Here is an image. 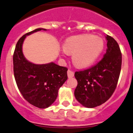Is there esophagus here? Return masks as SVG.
<instances>
[{
    "instance_id": "34e87169",
    "label": "esophagus",
    "mask_w": 133,
    "mask_h": 133,
    "mask_svg": "<svg viewBox=\"0 0 133 133\" xmlns=\"http://www.w3.org/2000/svg\"><path fill=\"white\" fill-rule=\"evenodd\" d=\"M68 76L69 78L73 77V76H74V72L69 69V70L68 71Z\"/></svg>"
}]
</instances>
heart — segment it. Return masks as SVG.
<instances>
[{
	"instance_id": "1",
	"label": "heart",
	"mask_w": 133,
	"mask_h": 133,
	"mask_svg": "<svg viewBox=\"0 0 133 133\" xmlns=\"http://www.w3.org/2000/svg\"><path fill=\"white\" fill-rule=\"evenodd\" d=\"M104 48L103 40L91 35L73 36L64 42L63 49L72 55L76 66L85 68L92 64L100 56Z\"/></svg>"
}]
</instances>
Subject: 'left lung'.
<instances>
[{"instance_id":"left-lung-1","label":"left lung","mask_w":133,"mask_h":133,"mask_svg":"<svg viewBox=\"0 0 133 133\" xmlns=\"http://www.w3.org/2000/svg\"><path fill=\"white\" fill-rule=\"evenodd\" d=\"M106 53L98 63L89 69L76 71L78 85L75 96L82 105L95 108L112 96L117 85L122 66V53L117 42L107 35Z\"/></svg>"}]
</instances>
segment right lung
Returning <instances> with one entry per match:
<instances>
[{"label":"right lung","instance_id":"add662e5","mask_svg":"<svg viewBox=\"0 0 133 133\" xmlns=\"http://www.w3.org/2000/svg\"><path fill=\"white\" fill-rule=\"evenodd\" d=\"M45 29L38 28L22 36L13 53V72L17 87L25 100L37 108L45 109L57 99L58 89L68 79V68L53 62L35 64L26 60L22 44L26 36Z\"/></svg>","mask_w":133,"mask_h":133}]
</instances>
